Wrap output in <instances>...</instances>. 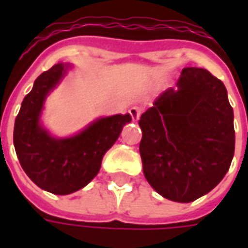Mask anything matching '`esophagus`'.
<instances>
[{"label":"esophagus","mask_w":248,"mask_h":248,"mask_svg":"<svg viewBox=\"0 0 248 248\" xmlns=\"http://www.w3.org/2000/svg\"><path fill=\"white\" fill-rule=\"evenodd\" d=\"M129 113H130V115H131L133 121H135V122H137V121H138L140 117V108H131L129 110Z\"/></svg>","instance_id":"1"}]
</instances>
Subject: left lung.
Returning <instances> with one entry per match:
<instances>
[{"label":"left lung","mask_w":248,"mask_h":248,"mask_svg":"<svg viewBox=\"0 0 248 248\" xmlns=\"http://www.w3.org/2000/svg\"><path fill=\"white\" fill-rule=\"evenodd\" d=\"M143 174L159 195L188 203L206 195L229 171L235 150L234 111L223 82L185 67L140 115Z\"/></svg>","instance_id":"1"}]
</instances>
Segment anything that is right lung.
<instances>
[{"label": "right lung", "instance_id": "right-lung-1", "mask_svg": "<svg viewBox=\"0 0 248 248\" xmlns=\"http://www.w3.org/2000/svg\"><path fill=\"white\" fill-rule=\"evenodd\" d=\"M71 66L60 62L44 71L24 98L14 122V149L24 171L42 190L57 195L76 192L92 182L105 153L131 121L130 114H115L97 118L70 137L51 135L41 121L44 105Z\"/></svg>", "mask_w": 248, "mask_h": 248}]
</instances>
